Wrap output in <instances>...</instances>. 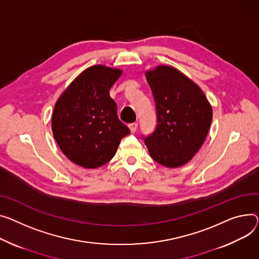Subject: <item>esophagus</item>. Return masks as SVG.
Here are the masks:
<instances>
[{
    "label": "esophagus",
    "mask_w": 259,
    "mask_h": 259,
    "mask_svg": "<svg viewBox=\"0 0 259 259\" xmlns=\"http://www.w3.org/2000/svg\"><path fill=\"white\" fill-rule=\"evenodd\" d=\"M137 123H132V124H129V129H130V131L132 132V133H134L136 130H137Z\"/></svg>",
    "instance_id": "obj_1"
}]
</instances>
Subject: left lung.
<instances>
[{"label":"left lung","mask_w":259,"mask_h":259,"mask_svg":"<svg viewBox=\"0 0 259 259\" xmlns=\"http://www.w3.org/2000/svg\"><path fill=\"white\" fill-rule=\"evenodd\" d=\"M146 78L157 112L156 129L145 137L148 151L165 167L182 166L204 144L212 107L199 86L173 66L158 65Z\"/></svg>","instance_id":"left-lung-1"}]
</instances>
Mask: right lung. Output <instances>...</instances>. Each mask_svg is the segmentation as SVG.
I'll return each instance as SVG.
<instances>
[{
    "instance_id": "right-lung-1",
    "label": "right lung",
    "mask_w": 259,
    "mask_h": 259,
    "mask_svg": "<svg viewBox=\"0 0 259 259\" xmlns=\"http://www.w3.org/2000/svg\"><path fill=\"white\" fill-rule=\"evenodd\" d=\"M123 71L93 65L83 71L58 98L52 114V131L72 162L96 168L116 153L129 128L117 117L109 91Z\"/></svg>"
}]
</instances>
